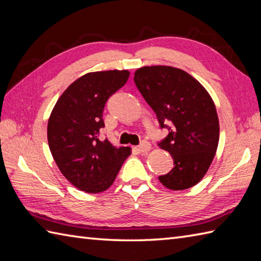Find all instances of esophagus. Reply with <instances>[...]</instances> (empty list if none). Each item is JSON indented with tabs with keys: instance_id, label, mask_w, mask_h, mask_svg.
Wrapping results in <instances>:
<instances>
[{
	"instance_id": "esophagus-1",
	"label": "esophagus",
	"mask_w": 261,
	"mask_h": 261,
	"mask_svg": "<svg viewBox=\"0 0 261 261\" xmlns=\"http://www.w3.org/2000/svg\"><path fill=\"white\" fill-rule=\"evenodd\" d=\"M150 148H152V145H150V144H149L148 142H146V141H143V142L140 144V146L137 147V149L140 150L141 153H146V152H149Z\"/></svg>"
}]
</instances>
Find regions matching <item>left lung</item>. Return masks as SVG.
I'll return each mask as SVG.
<instances>
[{
  "instance_id": "1",
  "label": "left lung",
  "mask_w": 261,
  "mask_h": 261,
  "mask_svg": "<svg viewBox=\"0 0 261 261\" xmlns=\"http://www.w3.org/2000/svg\"><path fill=\"white\" fill-rule=\"evenodd\" d=\"M134 82L161 128L170 130L159 145L171 154L174 167L160 182L173 191L194 187L209 170L219 144V118L210 94L187 71L170 66L142 67Z\"/></svg>"
}]
</instances>
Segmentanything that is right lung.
<instances>
[{"instance_id":"add662e5","label":"right lung","mask_w":261,"mask_h":261,"mask_svg":"<svg viewBox=\"0 0 261 261\" xmlns=\"http://www.w3.org/2000/svg\"><path fill=\"white\" fill-rule=\"evenodd\" d=\"M128 70L88 72L63 91L48 121V143L62 175L87 193H99L114 183L130 147L99 141L107 99L123 87Z\"/></svg>"}]
</instances>
